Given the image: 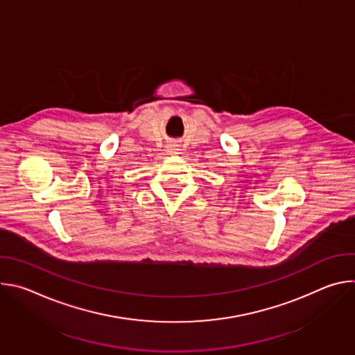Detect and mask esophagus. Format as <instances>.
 Here are the masks:
<instances>
[{
  "instance_id": "obj_1",
  "label": "esophagus",
  "mask_w": 355,
  "mask_h": 355,
  "mask_svg": "<svg viewBox=\"0 0 355 355\" xmlns=\"http://www.w3.org/2000/svg\"><path fill=\"white\" fill-rule=\"evenodd\" d=\"M170 151H177V148L173 146V147H170Z\"/></svg>"
}]
</instances>
